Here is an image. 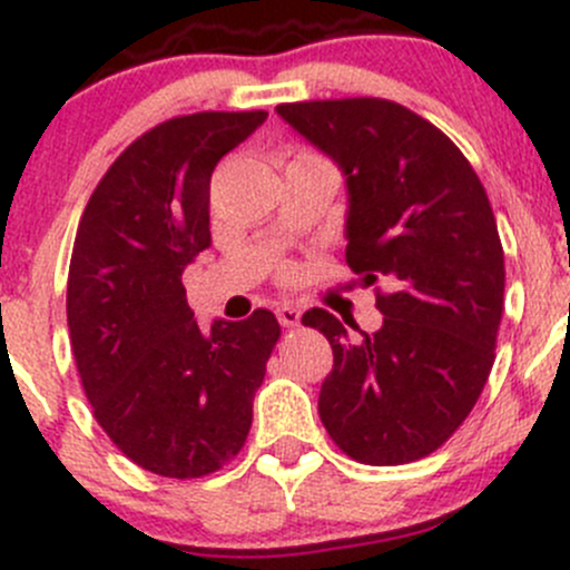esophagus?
Returning <instances> with one entry per match:
<instances>
[{"mask_svg":"<svg viewBox=\"0 0 570 570\" xmlns=\"http://www.w3.org/2000/svg\"><path fill=\"white\" fill-rule=\"evenodd\" d=\"M278 322L284 327H295L297 322H301V308H295V306H289V303H284V306H278Z\"/></svg>","mask_w":570,"mask_h":570,"instance_id":"obj_1","label":"esophagus"}]
</instances>
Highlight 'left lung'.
I'll use <instances>...</instances> for the list:
<instances>
[{"label":"left lung","instance_id":"1","mask_svg":"<svg viewBox=\"0 0 570 570\" xmlns=\"http://www.w3.org/2000/svg\"><path fill=\"white\" fill-rule=\"evenodd\" d=\"M275 112L342 170L350 269L389 284L375 333L350 338L325 308L303 314L333 347L322 424L358 463L419 461L461 428L493 366L504 253L485 187L444 131L394 101Z\"/></svg>","mask_w":570,"mask_h":570}]
</instances>
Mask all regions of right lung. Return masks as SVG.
<instances>
[{"mask_svg":"<svg viewBox=\"0 0 570 570\" xmlns=\"http://www.w3.org/2000/svg\"><path fill=\"white\" fill-rule=\"evenodd\" d=\"M267 120L195 112L137 137L79 220L68 269V331L96 422L129 461L193 480L223 469L253 422L278 320H215L200 331L181 273L212 245L215 165Z\"/></svg>","mask_w":570,"mask_h":570,"instance_id":"add662e5","label":"right lung"}]
</instances>
